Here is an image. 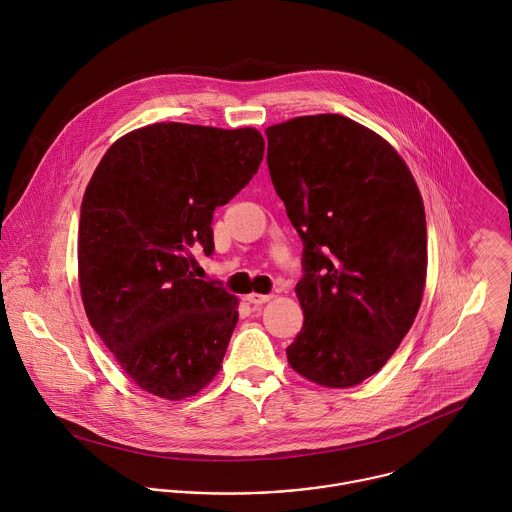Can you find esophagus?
<instances>
[{"label": "esophagus", "instance_id": "1", "mask_svg": "<svg viewBox=\"0 0 512 512\" xmlns=\"http://www.w3.org/2000/svg\"><path fill=\"white\" fill-rule=\"evenodd\" d=\"M270 299H272V295H268V293H250V295H246V301L252 303V305H264Z\"/></svg>", "mask_w": 512, "mask_h": 512}]
</instances>
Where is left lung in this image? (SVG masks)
<instances>
[{"label":"left lung","mask_w":512,"mask_h":512,"mask_svg":"<svg viewBox=\"0 0 512 512\" xmlns=\"http://www.w3.org/2000/svg\"><path fill=\"white\" fill-rule=\"evenodd\" d=\"M268 169L303 242V327L286 349L303 378L349 388L410 331L426 286L420 189L398 151L339 114L270 126Z\"/></svg>","instance_id":"8db88e82"}]
</instances>
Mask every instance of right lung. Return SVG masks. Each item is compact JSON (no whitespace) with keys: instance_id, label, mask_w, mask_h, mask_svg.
Segmentation results:
<instances>
[{"instance_id":"add662e5","label":"right lung","mask_w":512,"mask_h":512,"mask_svg":"<svg viewBox=\"0 0 512 512\" xmlns=\"http://www.w3.org/2000/svg\"><path fill=\"white\" fill-rule=\"evenodd\" d=\"M264 146L254 128L159 122L116 140L84 191L78 284L86 317L153 396L177 402L219 374L238 299L195 278L191 248L213 254V213L248 185Z\"/></svg>"}]
</instances>
